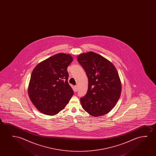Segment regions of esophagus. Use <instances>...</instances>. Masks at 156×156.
<instances>
[{"label": "esophagus", "instance_id": "34e87169", "mask_svg": "<svg viewBox=\"0 0 156 156\" xmlns=\"http://www.w3.org/2000/svg\"><path fill=\"white\" fill-rule=\"evenodd\" d=\"M77 90H78V87H77V86H75L74 87V91L77 92Z\"/></svg>", "mask_w": 156, "mask_h": 156}]
</instances>
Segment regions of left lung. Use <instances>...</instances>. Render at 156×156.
Segmentation results:
<instances>
[{
  "label": "left lung",
  "instance_id": "8db88e82",
  "mask_svg": "<svg viewBox=\"0 0 156 156\" xmlns=\"http://www.w3.org/2000/svg\"><path fill=\"white\" fill-rule=\"evenodd\" d=\"M87 76L88 87L80 98L82 107L94 117L105 115L115 106L122 85L117 71L111 62L98 54L88 52L77 57Z\"/></svg>",
  "mask_w": 156,
  "mask_h": 156
}]
</instances>
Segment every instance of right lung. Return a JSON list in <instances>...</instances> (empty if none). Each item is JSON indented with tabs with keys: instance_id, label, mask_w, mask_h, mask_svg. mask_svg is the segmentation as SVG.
Returning <instances> with one entry per match:
<instances>
[{
	"instance_id": "obj_1",
	"label": "right lung",
	"mask_w": 156,
	"mask_h": 156,
	"mask_svg": "<svg viewBox=\"0 0 156 156\" xmlns=\"http://www.w3.org/2000/svg\"><path fill=\"white\" fill-rule=\"evenodd\" d=\"M69 54H57L41 62L32 71L28 94L39 111L53 115L64 109L73 94L68 83Z\"/></svg>"
}]
</instances>
